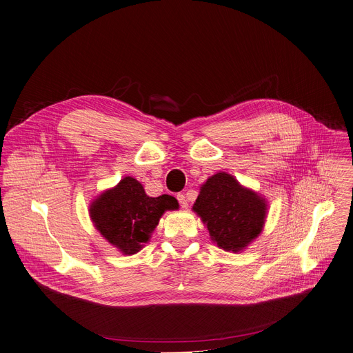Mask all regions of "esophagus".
Listing matches in <instances>:
<instances>
[{
    "label": "esophagus",
    "instance_id": "1",
    "mask_svg": "<svg viewBox=\"0 0 353 353\" xmlns=\"http://www.w3.org/2000/svg\"><path fill=\"white\" fill-rule=\"evenodd\" d=\"M177 200H179V203H180V207H181V208H187V207H188V203H187V200H185V196H184V194H177Z\"/></svg>",
    "mask_w": 353,
    "mask_h": 353
}]
</instances>
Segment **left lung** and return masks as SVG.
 Instances as JSON below:
<instances>
[{
	"mask_svg": "<svg viewBox=\"0 0 353 353\" xmlns=\"http://www.w3.org/2000/svg\"><path fill=\"white\" fill-rule=\"evenodd\" d=\"M193 211L218 248L238 253L261 235L268 203L234 176L219 172L201 185Z\"/></svg>",
	"mask_w": 353,
	"mask_h": 353,
	"instance_id": "1",
	"label": "left lung"
}]
</instances>
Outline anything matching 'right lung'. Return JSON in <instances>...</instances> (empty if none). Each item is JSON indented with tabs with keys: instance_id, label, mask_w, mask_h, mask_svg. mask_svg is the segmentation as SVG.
<instances>
[{
	"instance_id": "obj_1",
	"label": "right lung",
	"mask_w": 353,
	"mask_h": 353,
	"mask_svg": "<svg viewBox=\"0 0 353 353\" xmlns=\"http://www.w3.org/2000/svg\"><path fill=\"white\" fill-rule=\"evenodd\" d=\"M179 208L174 197H149L134 177H123L90 205L94 227L123 254H135L149 242L165 211Z\"/></svg>"
}]
</instances>
